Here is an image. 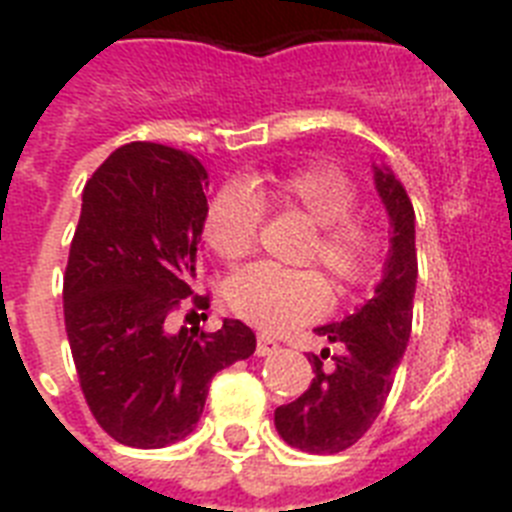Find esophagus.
Segmentation results:
<instances>
[{
    "label": "esophagus",
    "mask_w": 512,
    "mask_h": 512,
    "mask_svg": "<svg viewBox=\"0 0 512 512\" xmlns=\"http://www.w3.org/2000/svg\"><path fill=\"white\" fill-rule=\"evenodd\" d=\"M279 341L274 336H269V333H259V338H256V354L259 356H271L277 354L279 351Z\"/></svg>",
    "instance_id": "1"
}]
</instances>
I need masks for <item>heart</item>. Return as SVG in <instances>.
Here are the masks:
<instances>
[{
	"instance_id": "obj_1",
	"label": "heart",
	"mask_w": 512,
	"mask_h": 512,
	"mask_svg": "<svg viewBox=\"0 0 512 512\" xmlns=\"http://www.w3.org/2000/svg\"><path fill=\"white\" fill-rule=\"evenodd\" d=\"M264 205L300 212L318 225L315 241L302 259L320 261L341 289L359 287L377 264V235L351 215L356 189L343 171L333 166H305L266 182L228 184L215 194L205 220L212 251L225 261H238L259 243ZM230 310L246 323L266 330H284L323 315L330 289L318 271L279 269L253 264L233 274L225 289Z\"/></svg>"
}]
</instances>
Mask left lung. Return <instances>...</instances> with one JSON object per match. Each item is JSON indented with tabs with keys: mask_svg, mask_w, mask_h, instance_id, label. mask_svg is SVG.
I'll return each mask as SVG.
<instances>
[{
	"mask_svg": "<svg viewBox=\"0 0 512 512\" xmlns=\"http://www.w3.org/2000/svg\"><path fill=\"white\" fill-rule=\"evenodd\" d=\"M372 169L392 233L382 279L372 300L356 307L354 315L315 328L328 343H338L343 354L333 356L330 348L307 354L310 387L295 402L274 410L279 436L307 454H338L372 428L390 395L413 328L418 282L413 202L390 166L374 164ZM328 355L330 365L324 361Z\"/></svg>",
	"mask_w": 512,
	"mask_h": 512,
	"instance_id": "left-lung-1",
	"label": "left lung"
}]
</instances>
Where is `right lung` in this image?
Masks as SVG:
<instances>
[{
	"label": "right lung",
	"instance_id": "obj_1",
	"mask_svg": "<svg viewBox=\"0 0 512 512\" xmlns=\"http://www.w3.org/2000/svg\"><path fill=\"white\" fill-rule=\"evenodd\" d=\"M205 166L187 151L128 143L81 192L63 277L66 333L97 423L122 446L164 449L197 428L220 369L248 359L256 336L241 320L174 330L192 295L207 220ZM194 307H210L194 297Z\"/></svg>",
	"mask_w": 512,
	"mask_h": 512
}]
</instances>
